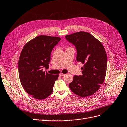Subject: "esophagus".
I'll use <instances>...</instances> for the list:
<instances>
[{
    "instance_id": "esophagus-1",
    "label": "esophagus",
    "mask_w": 127,
    "mask_h": 127,
    "mask_svg": "<svg viewBox=\"0 0 127 127\" xmlns=\"http://www.w3.org/2000/svg\"><path fill=\"white\" fill-rule=\"evenodd\" d=\"M65 74H63V73H60V76H61V77H63V76H64V75H65Z\"/></svg>"
}]
</instances>
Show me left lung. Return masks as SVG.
<instances>
[{
    "instance_id": "1",
    "label": "left lung",
    "mask_w": 127,
    "mask_h": 127,
    "mask_svg": "<svg viewBox=\"0 0 127 127\" xmlns=\"http://www.w3.org/2000/svg\"><path fill=\"white\" fill-rule=\"evenodd\" d=\"M65 38L75 46L77 61L84 64L82 75H74L69 87L81 97L90 96L98 90L105 80L107 65L105 48L99 40L85 32L66 35Z\"/></svg>"
}]
</instances>
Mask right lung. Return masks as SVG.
<instances>
[{"label":"right lung","instance_id":"add662e5","mask_svg":"<svg viewBox=\"0 0 127 127\" xmlns=\"http://www.w3.org/2000/svg\"><path fill=\"white\" fill-rule=\"evenodd\" d=\"M60 38L39 36L28 42L23 47L18 61L19 76L21 85L33 98L42 100L53 91L59 75L43 71L47 69L50 54Z\"/></svg>","mask_w":127,"mask_h":127}]
</instances>
